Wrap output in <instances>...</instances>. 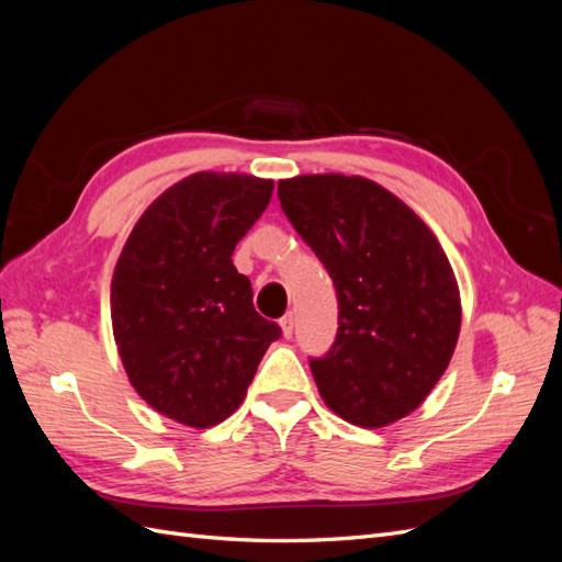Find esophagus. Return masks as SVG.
<instances>
[{
	"instance_id": "1",
	"label": "esophagus",
	"mask_w": 562,
	"mask_h": 562,
	"mask_svg": "<svg viewBox=\"0 0 562 562\" xmlns=\"http://www.w3.org/2000/svg\"><path fill=\"white\" fill-rule=\"evenodd\" d=\"M279 323H281L283 337H291V335H293V328H295V318H293V314H285Z\"/></svg>"
}]
</instances>
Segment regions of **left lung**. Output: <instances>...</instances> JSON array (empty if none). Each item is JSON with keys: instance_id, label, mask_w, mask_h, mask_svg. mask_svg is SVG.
Here are the masks:
<instances>
[{"instance_id": "8db88e82", "label": "left lung", "mask_w": 562, "mask_h": 562, "mask_svg": "<svg viewBox=\"0 0 562 562\" xmlns=\"http://www.w3.org/2000/svg\"><path fill=\"white\" fill-rule=\"evenodd\" d=\"M279 201L337 291L335 345L310 361L321 398L363 429L407 417L443 378L462 326L446 250L407 203L361 176L279 180Z\"/></svg>"}]
</instances>
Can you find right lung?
<instances>
[{"mask_svg":"<svg viewBox=\"0 0 562 562\" xmlns=\"http://www.w3.org/2000/svg\"><path fill=\"white\" fill-rule=\"evenodd\" d=\"M274 180L201 171L149 203L119 255L112 333L138 396L184 427L209 429L246 398L281 337L252 307L232 252L262 215Z\"/></svg>","mask_w":562,"mask_h":562,"instance_id":"add662e5","label":"right lung"}]
</instances>
